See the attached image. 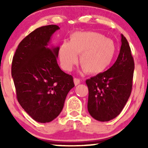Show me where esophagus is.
<instances>
[{"mask_svg":"<svg viewBox=\"0 0 148 148\" xmlns=\"http://www.w3.org/2000/svg\"><path fill=\"white\" fill-rule=\"evenodd\" d=\"M74 83L75 86H77V85H79L80 84V80L79 79H77V78H74Z\"/></svg>","mask_w":148,"mask_h":148,"instance_id":"1","label":"esophagus"}]
</instances>
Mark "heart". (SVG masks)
Listing matches in <instances>:
<instances>
[{"mask_svg":"<svg viewBox=\"0 0 148 148\" xmlns=\"http://www.w3.org/2000/svg\"><path fill=\"white\" fill-rule=\"evenodd\" d=\"M117 52L115 42L102 34L93 31H78L71 35L69 43L59 49L62 68L70 71L78 61L86 72L99 74L108 68Z\"/></svg>","mask_w":148,"mask_h":148,"instance_id":"obj_1","label":"heart"}]
</instances>
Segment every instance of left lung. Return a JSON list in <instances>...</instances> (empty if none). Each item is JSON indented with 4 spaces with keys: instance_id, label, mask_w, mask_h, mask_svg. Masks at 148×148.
Segmentation results:
<instances>
[{
    "instance_id": "left-lung-1",
    "label": "left lung",
    "mask_w": 148,
    "mask_h": 148,
    "mask_svg": "<svg viewBox=\"0 0 148 148\" xmlns=\"http://www.w3.org/2000/svg\"><path fill=\"white\" fill-rule=\"evenodd\" d=\"M118 58L106 72L86 80L88 87V110L98 121L113 120L120 114L132 89L134 62L128 42L121 35Z\"/></svg>"
}]
</instances>
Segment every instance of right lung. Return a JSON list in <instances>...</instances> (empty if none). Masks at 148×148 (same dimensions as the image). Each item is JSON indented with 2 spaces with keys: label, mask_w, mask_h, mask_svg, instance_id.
Here are the masks:
<instances>
[{
  "label": "right lung",
  "mask_w": 148,
  "mask_h": 148,
  "mask_svg": "<svg viewBox=\"0 0 148 148\" xmlns=\"http://www.w3.org/2000/svg\"><path fill=\"white\" fill-rule=\"evenodd\" d=\"M56 25L37 28L18 45L12 63L16 97L24 111L38 123L58 116L67 94L74 87L73 77L57 62L60 47L49 46Z\"/></svg>",
  "instance_id": "obj_1"
}]
</instances>
